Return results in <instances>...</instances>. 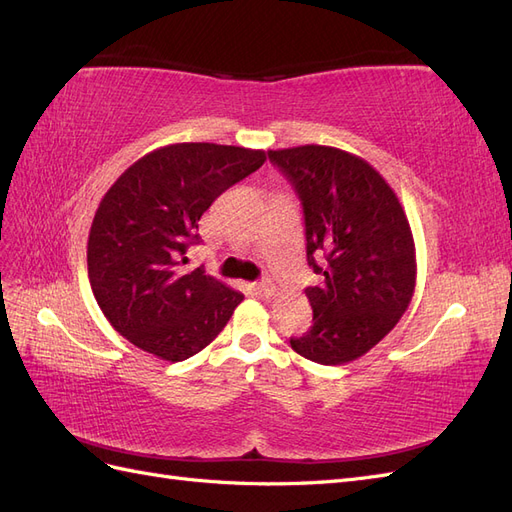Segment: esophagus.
Here are the masks:
<instances>
[{
    "label": "esophagus",
    "instance_id": "esophagus-1",
    "mask_svg": "<svg viewBox=\"0 0 512 512\" xmlns=\"http://www.w3.org/2000/svg\"><path fill=\"white\" fill-rule=\"evenodd\" d=\"M254 290L260 294V297H273L275 286L271 284V280H262V282L254 284Z\"/></svg>",
    "mask_w": 512,
    "mask_h": 512
}]
</instances>
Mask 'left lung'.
I'll return each instance as SVG.
<instances>
[{"label": "left lung", "mask_w": 512, "mask_h": 512, "mask_svg": "<svg viewBox=\"0 0 512 512\" xmlns=\"http://www.w3.org/2000/svg\"><path fill=\"white\" fill-rule=\"evenodd\" d=\"M269 160L301 198L307 262L322 275L305 290L312 327L290 337V346L320 365L361 359L412 301L416 247L408 215L378 170L344 149L301 145L269 151Z\"/></svg>", "instance_id": "left-lung-1"}]
</instances>
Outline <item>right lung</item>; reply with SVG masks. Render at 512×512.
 Listing matches in <instances>:
<instances>
[{"label":"right lung","mask_w":512,"mask_h":512,"mask_svg":"<svg viewBox=\"0 0 512 512\" xmlns=\"http://www.w3.org/2000/svg\"><path fill=\"white\" fill-rule=\"evenodd\" d=\"M265 160L262 149L175 143L136 160L102 196L87 241L89 284L130 344L177 363L226 327L243 294L185 269V252L213 200Z\"/></svg>","instance_id":"right-lung-1"}]
</instances>
